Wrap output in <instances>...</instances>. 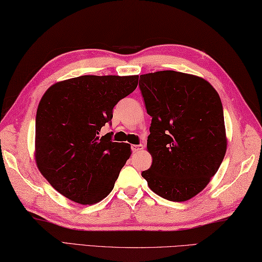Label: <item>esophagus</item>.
I'll return each instance as SVG.
<instances>
[{"mask_svg":"<svg viewBox=\"0 0 262 262\" xmlns=\"http://www.w3.org/2000/svg\"><path fill=\"white\" fill-rule=\"evenodd\" d=\"M132 151L133 152H137V151H140L143 149V146L142 145H132Z\"/></svg>","mask_w":262,"mask_h":262,"instance_id":"obj_1","label":"esophagus"}]
</instances>
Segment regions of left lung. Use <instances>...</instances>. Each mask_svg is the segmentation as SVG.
<instances>
[{"label": "left lung", "instance_id": "obj_1", "mask_svg": "<svg viewBox=\"0 0 262 262\" xmlns=\"http://www.w3.org/2000/svg\"><path fill=\"white\" fill-rule=\"evenodd\" d=\"M139 87L151 116L142 178L155 193L185 201L204 190L226 152L220 95L205 79L176 71L142 74Z\"/></svg>", "mask_w": 262, "mask_h": 262}]
</instances>
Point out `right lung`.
<instances>
[{
	"mask_svg": "<svg viewBox=\"0 0 262 262\" xmlns=\"http://www.w3.org/2000/svg\"><path fill=\"white\" fill-rule=\"evenodd\" d=\"M138 76H81L53 84L36 114V163L57 192L81 205L113 190L131 155L127 143L99 137L113 108L138 86Z\"/></svg>",
	"mask_w": 262,
	"mask_h": 262,
	"instance_id": "obj_1",
	"label": "right lung"
}]
</instances>
